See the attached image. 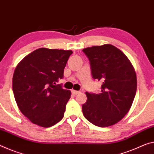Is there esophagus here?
Returning a JSON list of instances; mask_svg holds the SVG:
<instances>
[{
	"label": "esophagus",
	"instance_id": "obj_1",
	"mask_svg": "<svg viewBox=\"0 0 154 154\" xmlns=\"http://www.w3.org/2000/svg\"><path fill=\"white\" fill-rule=\"evenodd\" d=\"M72 94H74V95H77V94H79L80 93V91H75L73 89V90H72Z\"/></svg>",
	"mask_w": 154,
	"mask_h": 154
}]
</instances>
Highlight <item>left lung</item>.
Masks as SVG:
<instances>
[{
    "mask_svg": "<svg viewBox=\"0 0 154 154\" xmlns=\"http://www.w3.org/2000/svg\"><path fill=\"white\" fill-rule=\"evenodd\" d=\"M90 62L94 80H100L101 92H86L82 105L86 119L96 126L109 127L125 117L131 108L137 89L135 69L127 56L111 44L82 49Z\"/></svg>",
    "mask_w": 154,
    "mask_h": 154,
    "instance_id": "left-lung-1",
    "label": "left lung"
}]
</instances>
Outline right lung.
Wrapping results in <instances>:
<instances>
[{
    "instance_id": "right-lung-1",
    "label": "right lung",
    "mask_w": 154,
    "mask_h": 154,
    "mask_svg": "<svg viewBox=\"0 0 154 154\" xmlns=\"http://www.w3.org/2000/svg\"><path fill=\"white\" fill-rule=\"evenodd\" d=\"M72 50L37 49L21 60L12 79L14 98L21 113L32 123L49 127L62 120L71 91L56 85Z\"/></svg>"
}]
</instances>
